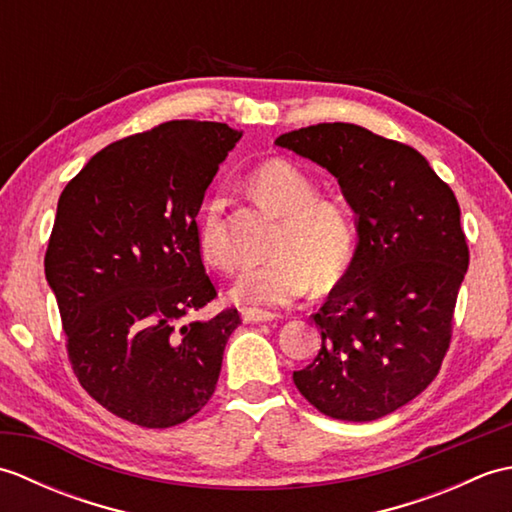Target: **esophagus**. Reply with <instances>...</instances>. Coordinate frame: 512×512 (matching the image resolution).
<instances>
[{"label": "esophagus", "mask_w": 512, "mask_h": 512, "mask_svg": "<svg viewBox=\"0 0 512 512\" xmlns=\"http://www.w3.org/2000/svg\"><path fill=\"white\" fill-rule=\"evenodd\" d=\"M242 319L246 323H268L275 319V314L264 312V310H255V308H244L242 310Z\"/></svg>", "instance_id": "obj_1"}]
</instances>
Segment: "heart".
<instances>
[{
	"label": "heart",
	"mask_w": 512,
	"mask_h": 512,
	"mask_svg": "<svg viewBox=\"0 0 512 512\" xmlns=\"http://www.w3.org/2000/svg\"><path fill=\"white\" fill-rule=\"evenodd\" d=\"M257 202L281 217L270 264L248 268L231 288V297L248 308H284L317 284H339L354 257V222L341 202L319 198L317 184L288 160L262 162L248 178ZM226 204L220 195L204 202L198 222L202 259L233 270L237 255L228 237Z\"/></svg>",
	"instance_id": "1"
}]
</instances>
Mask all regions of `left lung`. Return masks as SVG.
I'll list each match as a JSON object with an SVG mask.
<instances>
[{
  "label": "left lung",
  "instance_id": "left-lung-1",
  "mask_svg": "<svg viewBox=\"0 0 512 512\" xmlns=\"http://www.w3.org/2000/svg\"><path fill=\"white\" fill-rule=\"evenodd\" d=\"M275 145L339 180L358 242L314 323L321 352L292 374L310 405L369 422L407 405L438 376L469 268L460 204L422 154L352 123H319Z\"/></svg>",
  "mask_w": 512,
  "mask_h": 512
}]
</instances>
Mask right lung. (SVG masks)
<instances>
[{
  "mask_svg": "<svg viewBox=\"0 0 512 512\" xmlns=\"http://www.w3.org/2000/svg\"><path fill=\"white\" fill-rule=\"evenodd\" d=\"M239 138L224 123H162L101 149L59 198L43 264L72 369L140 427H176L209 402L242 323L235 308L189 319L215 297L195 217Z\"/></svg>",
  "mask_w": 512,
  "mask_h": 512,
  "instance_id": "right-lung-1",
  "label": "right lung"
}]
</instances>
